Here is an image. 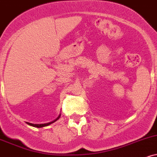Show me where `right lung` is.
<instances>
[{
	"label": "right lung",
	"mask_w": 157,
	"mask_h": 157,
	"mask_svg": "<svg viewBox=\"0 0 157 157\" xmlns=\"http://www.w3.org/2000/svg\"><path fill=\"white\" fill-rule=\"evenodd\" d=\"M60 114L59 115V116H58L57 117V118H56V119H55L54 121H51V122L46 123V124H32V123H29V122H26V123H27V124H28V125H30V126H33V127L41 128V127H44V126H49V125H50V124H53L54 122H56V121L59 119V118H60Z\"/></svg>",
	"instance_id": "1"
}]
</instances>
